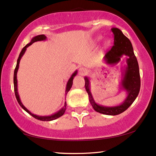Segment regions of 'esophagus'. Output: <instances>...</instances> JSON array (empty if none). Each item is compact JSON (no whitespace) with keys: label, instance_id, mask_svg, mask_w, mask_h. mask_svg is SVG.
Returning <instances> with one entry per match:
<instances>
[{"label":"esophagus","instance_id":"obj_1","mask_svg":"<svg viewBox=\"0 0 156 156\" xmlns=\"http://www.w3.org/2000/svg\"><path fill=\"white\" fill-rule=\"evenodd\" d=\"M86 73H87V69H85L84 67H80V69H79V74H80V75L84 76L86 74Z\"/></svg>","mask_w":156,"mask_h":156}]
</instances>
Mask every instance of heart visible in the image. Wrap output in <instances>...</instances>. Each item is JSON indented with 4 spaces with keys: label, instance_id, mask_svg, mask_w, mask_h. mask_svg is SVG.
<instances>
[{
    "label": "heart",
    "instance_id": "b5f03b06",
    "mask_svg": "<svg viewBox=\"0 0 156 156\" xmlns=\"http://www.w3.org/2000/svg\"><path fill=\"white\" fill-rule=\"evenodd\" d=\"M101 37H98V40H100V39H101ZM110 44H111L110 40H108V39L106 40V41H105V42H104V48H108V47L109 46Z\"/></svg>",
    "mask_w": 156,
    "mask_h": 156
}]
</instances>
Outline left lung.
<instances>
[{
	"instance_id": "left-lung-1",
	"label": "left lung",
	"mask_w": 156,
	"mask_h": 156,
	"mask_svg": "<svg viewBox=\"0 0 156 156\" xmlns=\"http://www.w3.org/2000/svg\"><path fill=\"white\" fill-rule=\"evenodd\" d=\"M114 35V45L111 50L105 55L104 61L108 65H116L121 60L123 55L128 57L127 65L123 72V77L121 82V89L126 91L127 97L120 105L115 106H106L96 103L90 91V81L85 76V89L88 93L89 101L94 109L97 112L105 115L120 114L125 112L135 101L138 97L140 87L139 67L137 59L134 55L133 46L128 37L123 35L121 30L116 27L112 29Z\"/></svg>"
}]
</instances>
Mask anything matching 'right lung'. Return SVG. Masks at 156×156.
<instances>
[{"label": "right lung", "mask_w": 156, "mask_h": 156, "mask_svg": "<svg viewBox=\"0 0 156 156\" xmlns=\"http://www.w3.org/2000/svg\"><path fill=\"white\" fill-rule=\"evenodd\" d=\"M46 39H47V37L44 35H37V36H35V37H33V39L31 40V41L30 42V43L27 44L26 45H25L24 48H23L22 51H21L20 55H19L18 60H17V65H16V69H15V71H14L13 82H14L15 94H16V97L17 99V101H18V104H20V106H21V107H22L23 109L25 111V112L28 113L30 115H31L32 116H33L34 118H35L36 119H38V120L43 121H52V120H55V119H58L59 117L62 116L64 114H65V110H66V106H67V103H66V101L65 103V105H64L63 107L60 110H59L57 112L55 113L54 114L50 115V116H37V115L34 114H33V113H31L30 112V111L27 109L26 107H25V106L23 105L22 102H21V100L20 99V97H19V94H18V80H17V73H18V71L19 64H20V61L21 58H22V57L23 56V55L25 54V51H26V50H27V48H28L30 45H31L32 44L34 43V42H37V41H42V40H45ZM76 74H77V70H76V71L72 74V76H70L69 80H68V82L67 83V86H66V90H65V94L66 95H67L68 91L70 90V89H71V87L72 86V84H73V79H74V76L76 75Z\"/></svg>", "instance_id": "1"}]
</instances>
